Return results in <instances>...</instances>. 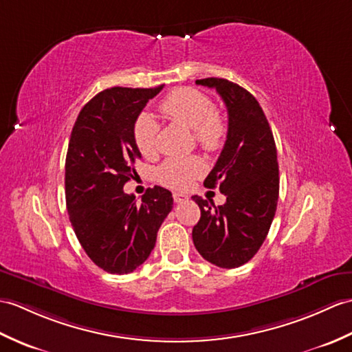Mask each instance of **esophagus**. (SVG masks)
I'll return each mask as SVG.
<instances>
[{
	"instance_id": "obj_1",
	"label": "esophagus",
	"mask_w": 352,
	"mask_h": 352,
	"mask_svg": "<svg viewBox=\"0 0 352 352\" xmlns=\"http://www.w3.org/2000/svg\"><path fill=\"white\" fill-rule=\"evenodd\" d=\"M173 196H174V201L177 204H182V202H186L187 199H189V196L184 195V193H178V192H175Z\"/></svg>"
}]
</instances>
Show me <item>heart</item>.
Masks as SVG:
<instances>
[{"instance_id": "1", "label": "heart", "mask_w": 352, "mask_h": 352, "mask_svg": "<svg viewBox=\"0 0 352 352\" xmlns=\"http://www.w3.org/2000/svg\"><path fill=\"white\" fill-rule=\"evenodd\" d=\"M165 117L193 130L196 144L207 151H216L223 145L228 126L220 112L214 109L207 94L196 88L183 87L170 91L160 103ZM159 124L148 113L139 116L133 127V139L139 153L150 159L157 153ZM206 170L198 157L169 159L157 169V182L170 189H186Z\"/></svg>"}]
</instances>
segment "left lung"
Listing matches in <instances>:
<instances>
[{
  "label": "left lung",
  "instance_id": "8db88e82",
  "mask_svg": "<svg viewBox=\"0 0 352 352\" xmlns=\"http://www.w3.org/2000/svg\"><path fill=\"white\" fill-rule=\"evenodd\" d=\"M214 88L228 109V135L206 187L219 186L223 206L213 199H192L201 210L192 239L204 259L220 268L250 261L263 246L279 199V166L273 132L258 100L248 89L222 78L198 79Z\"/></svg>",
  "mask_w": 352,
  "mask_h": 352
}]
</instances>
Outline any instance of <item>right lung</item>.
Wrapping results in <instances>:
<instances>
[{
  "instance_id": "obj_1",
  "label": "right lung",
  "mask_w": 352,
  "mask_h": 352,
  "mask_svg": "<svg viewBox=\"0 0 352 352\" xmlns=\"http://www.w3.org/2000/svg\"><path fill=\"white\" fill-rule=\"evenodd\" d=\"M156 88L113 87L94 96L76 118L65 157V204L80 246L112 274L132 273L154 249L173 210V193L146 189L141 202L122 187L141 159L133 127Z\"/></svg>"
}]
</instances>
